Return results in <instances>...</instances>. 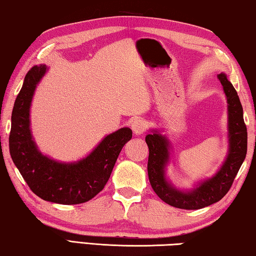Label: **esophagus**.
<instances>
[{
  "label": "esophagus",
  "instance_id": "1",
  "mask_svg": "<svg viewBox=\"0 0 256 256\" xmlns=\"http://www.w3.org/2000/svg\"><path fill=\"white\" fill-rule=\"evenodd\" d=\"M146 126H148V125H146V122L142 118H136V120H133V123L131 125L133 133L136 134V136H141V134H144L146 132Z\"/></svg>",
  "mask_w": 256,
  "mask_h": 256
}]
</instances>
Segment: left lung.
I'll return each instance as SVG.
<instances>
[{
    "label": "left lung",
    "mask_w": 256,
    "mask_h": 256,
    "mask_svg": "<svg viewBox=\"0 0 256 256\" xmlns=\"http://www.w3.org/2000/svg\"><path fill=\"white\" fill-rule=\"evenodd\" d=\"M218 79L222 82L227 97L229 150L224 164L214 176L203 180L188 192L175 188L164 176V167L170 160V141L157 131L146 136L149 148L148 176L150 184L156 194L172 206L185 210H198L220 201L232 188V182L246 157L248 128L242 118L240 97L224 73H220Z\"/></svg>",
    "instance_id": "8db88e82"
}]
</instances>
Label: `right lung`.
I'll list each match as a JSON object with an SVG mask.
<instances>
[{
	"instance_id": "right-lung-1",
	"label": "right lung",
	"mask_w": 256,
	"mask_h": 256,
	"mask_svg": "<svg viewBox=\"0 0 256 256\" xmlns=\"http://www.w3.org/2000/svg\"><path fill=\"white\" fill-rule=\"evenodd\" d=\"M47 66L30 68L11 118L10 154L26 183L37 196L58 204H79L100 192L110 180L120 150L132 138V130L122 128L110 134L86 158L76 162H58L38 150L30 132L29 112L34 89Z\"/></svg>"
}]
</instances>
